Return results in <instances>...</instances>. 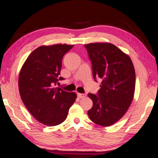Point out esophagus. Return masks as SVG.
Wrapping results in <instances>:
<instances>
[{"instance_id":"34e87169","label":"esophagus","mask_w":158,"mask_h":158,"mask_svg":"<svg viewBox=\"0 0 158 158\" xmlns=\"http://www.w3.org/2000/svg\"><path fill=\"white\" fill-rule=\"evenodd\" d=\"M77 96H78L79 98H84L86 96V94H81V93H78L77 94Z\"/></svg>"}]
</instances>
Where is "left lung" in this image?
Wrapping results in <instances>:
<instances>
[{
    "label": "left lung",
    "mask_w": 158,
    "mask_h": 158,
    "mask_svg": "<svg viewBox=\"0 0 158 158\" xmlns=\"http://www.w3.org/2000/svg\"><path fill=\"white\" fill-rule=\"evenodd\" d=\"M93 77L102 80L97 94H88L93 106L88 115L94 123L109 126L119 121L133 101L135 72L128 55L110 43L84 44Z\"/></svg>",
    "instance_id": "8db88e82"
}]
</instances>
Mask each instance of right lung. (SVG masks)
<instances>
[{"label": "right lung", "mask_w": 158, "mask_h": 158, "mask_svg": "<svg viewBox=\"0 0 158 158\" xmlns=\"http://www.w3.org/2000/svg\"><path fill=\"white\" fill-rule=\"evenodd\" d=\"M74 45L40 46L28 56L18 79L20 97L27 109L40 123L48 126L62 123L77 98L74 92L55 87L62 58Z\"/></svg>", "instance_id": "add662e5"}]
</instances>
